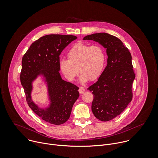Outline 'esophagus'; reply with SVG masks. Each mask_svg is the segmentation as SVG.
Wrapping results in <instances>:
<instances>
[{
  "label": "esophagus",
  "instance_id": "34e87169",
  "mask_svg": "<svg viewBox=\"0 0 158 158\" xmlns=\"http://www.w3.org/2000/svg\"><path fill=\"white\" fill-rule=\"evenodd\" d=\"M78 91L80 92V93H81V94H82V93L85 92V88L83 87H80Z\"/></svg>",
  "mask_w": 158,
  "mask_h": 158
}]
</instances>
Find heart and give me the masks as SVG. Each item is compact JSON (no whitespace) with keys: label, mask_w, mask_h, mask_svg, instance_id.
Returning a JSON list of instances; mask_svg holds the SVG:
<instances>
[{"label":"heart","mask_w":158,"mask_h":158,"mask_svg":"<svg viewBox=\"0 0 158 158\" xmlns=\"http://www.w3.org/2000/svg\"><path fill=\"white\" fill-rule=\"evenodd\" d=\"M67 56L68 60H60V69L70 81L75 80L78 70L81 72L80 80L81 83H85L89 79L96 80L100 76L105 67V53L99 45L90 46L80 42L72 47Z\"/></svg>","instance_id":"1"}]
</instances>
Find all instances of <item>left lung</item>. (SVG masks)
<instances>
[{
  "mask_svg": "<svg viewBox=\"0 0 158 158\" xmlns=\"http://www.w3.org/2000/svg\"><path fill=\"white\" fill-rule=\"evenodd\" d=\"M83 40L97 42L106 48L107 66L88 89L93 94V114L100 121H108L119 115L132 100L135 73L131 55L118 38L107 33L86 35Z\"/></svg>",
  "mask_w": 158,
  "mask_h": 158,
  "instance_id": "left-lung-1",
  "label": "left lung"
}]
</instances>
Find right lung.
I'll return each instance as SVG.
<instances>
[{
    "label": "right lung",
    "instance_id": "1",
    "mask_svg": "<svg viewBox=\"0 0 158 158\" xmlns=\"http://www.w3.org/2000/svg\"><path fill=\"white\" fill-rule=\"evenodd\" d=\"M77 37L72 35L51 34L43 36L32 43L22 60L20 82L28 106L37 115L49 123L59 125L70 118L73 104L78 98L79 88L62 80L60 71V55ZM43 75L48 83L51 105L43 109L31 98L32 81Z\"/></svg>",
    "mask_w": 158,
    "mask_h": 158
}]
</instances>
